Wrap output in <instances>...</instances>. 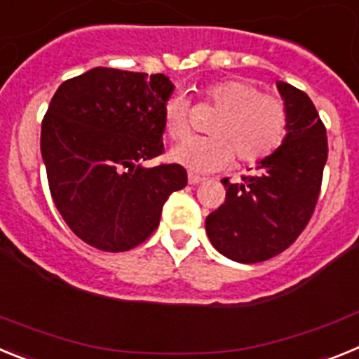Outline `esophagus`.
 <instances>
[{"mask_svg": "<svg viewBox=\"0 0 359 359\" xmlns=\"http://www.w3.org/2000/svg\"><path fill=\"white\" fill-rule=\"evenodd\" d=\"M203 180H205V177L199 176V174L189 172V183H190V185H198V183H201Z\"/></svg>", "mask_w": 359, "mask_h": 359, "instance_id": "1", "label": "esophagus"}]
</instances>
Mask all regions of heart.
<instances>
[{"mask_svg":"<svg viewBox=\"0 0 359 359\" xmlns=\"http://www.w3.org/2000/svg\"><path fill=\"white\" fill-rule=\"evenodd\" d=\"M203 98L219 109L208 123L210 136H199L170 149L169 158L194 172H210L231 163H257L268 158L286 138L290 111L280 97L259 93L246 81H221L203 88ZM163 128L172 140L189 135V102L172 95L163 104Z\"/></svg>","mask_w":359,"mask_h":359,"instance_id":"heart-1","label":"heart"}]
</instances>
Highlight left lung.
Here are the masks:
<instances>
[{
	"label": "left lung",
	"mask_w": 359,
	"mask_h": 359,
	"mask_svg": "<svg viewBox=\"0 0 359 359\" xmlns=\"http://www.w3.org/2000/svg\"><path fill=\"white\" fill-rule=\"evenodd\" d=\"M277 88L290 111L286 138L243 183L221 180L226 198L205 221L212 246L243 264L268 261L297 241L315 212L327 161V135L315 104L287 82Z\"/></svg>",
	"instance_id": "1"
}]
</instances>
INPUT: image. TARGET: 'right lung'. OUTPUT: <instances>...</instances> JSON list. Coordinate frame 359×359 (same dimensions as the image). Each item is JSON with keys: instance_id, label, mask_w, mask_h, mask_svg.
<instances>
[{"instance_id": "right-lung-1", "label": "right lung", "mask_w": 359, "mask_h": 359, "mask_svg": "<svg viewBox=\"0 0 359 359\" xmlns=\"http://www.w3.org/2000/svg\"><path fill=\"white\" fill-rule=\"evenodd\" d=\"M163 73L93 68L65 81L41 126L50 194L72 231L104 252H128L160 224L169 196L187 185L177 163L144 167L163 152Z\"/></svg>"}]
</instances>
